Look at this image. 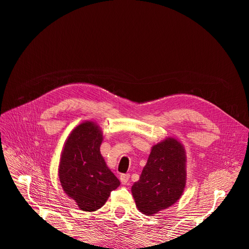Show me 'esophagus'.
<instances>
[{
  "instance_id": "obj_1",
  "label": "esophagus",
  "mask_w": 249,
  "mask_h": 249,
  "mask_svg": "<svg viewBox=\"0 0 249 249\" xmlns=\"http://www.w3.org/2000/svg\"><path fill=\"white\" fill-rule=\"evenodd\" d=\"M120 182H122L123 185H127L129 184V180H130V175H122L119 177Z\"/></svg>"
}]
</instances>
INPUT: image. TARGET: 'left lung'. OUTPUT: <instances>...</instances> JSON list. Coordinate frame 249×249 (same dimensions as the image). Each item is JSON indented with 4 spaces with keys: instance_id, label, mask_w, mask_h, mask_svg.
Listing matches in <instances>:
<instances>
[{
    "instance_id": "1",
    "label": "left lung",
    "mask_w": 249,
    "mask_h": 249,
    "mask_svg": "<svg viewBox=\"0 0 249 249\" xmlns=\"http://www.w3.org/2000/svg\"><path fill=\"white\" fill-rule=\"evenodd\" d=\"M186 183V149L178 139L166 137L152 146L147 163L131 191L140 212L154 216L182 197Z\"/></svg>"
}]
</instances>
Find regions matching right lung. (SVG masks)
<instances>
[{"instance_id": "1", "label": "right lung", "mask_w": 249, "mask_h": 249, "mask_svg": "<svg viewBox=\"0 0 249 249\" xmlns=\"http://www.w3.org/2000/svg\"><path fill=\"white\" fill-rule=\"evenodd\" d=\"M103 131L95 122L79 124L65 140L60 155L58 177L67 196L80 210L94 212L120 185L101 154Z\"/></svg>"}]
</instances>
